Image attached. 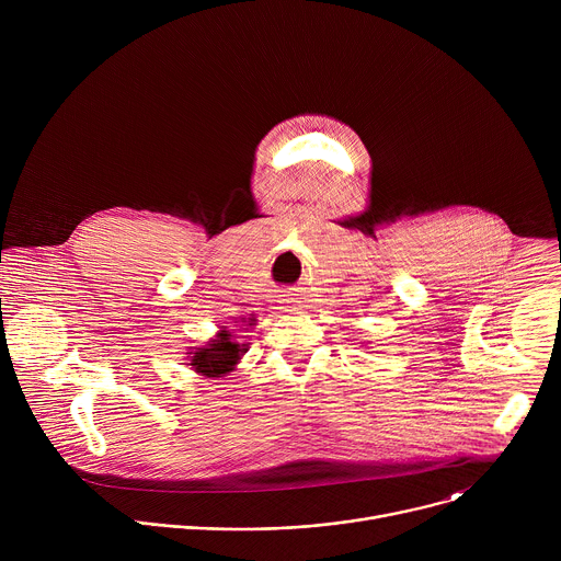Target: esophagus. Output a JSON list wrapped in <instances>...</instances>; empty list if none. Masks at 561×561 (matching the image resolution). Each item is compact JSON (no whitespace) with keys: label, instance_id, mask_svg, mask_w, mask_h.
I'll return each mask as SVG.
<instances>
[{"label":"esophagus","instance_id":"obj_1","mask_svg":"<svg viewBox=\"0 0 561 561\" xmlns=\"http://www.w3.org/2000/svg\"><path fill=\"white\" fill-rule=\"evenodd\" d=\"M282 308L288 310V312H293V310L299 308V301H297L295 297H286V299H282Z\"/></svg>","mask_w":561,"mask_h":561}]
</instances>
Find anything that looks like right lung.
<instances>
[{
    "instance_id": "obj_1",
    "label": "right lung",
    "mask_w": 561,
    "mask_h": 561,
    "mask_svg": "<svg viewBox=\"0 0 561 561\" xmlns=\"http://www.w3.org/2000/svg\"><path fill=\"white\" fill-rule=\"evenodd\" d=\"M242 322H247V317H242ZM249 322L251 324L247 327H255V317H249ZM244 353H247V344H237L234 337L224 329L206 346L191 353L188 366H193L195 373L204 377H224L234 370L237 362L242 359Z\"/></svg>"
}]
</instances>
